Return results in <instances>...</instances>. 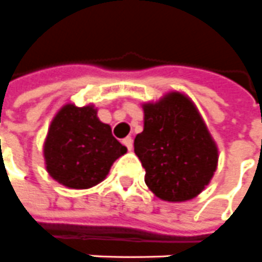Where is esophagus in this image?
Returning <instances> with one entry per match:
<instances>
[{
  "label": "esophagus",
  "mask_w": 262,
  "mask_h": 262,
  "mask_svg": "<svg viewBox=\"0 0 262 262\" xmlns=\"http://www.w3.org/2000/svg\"><path fill=\"white\" fill-rule=\"evenodd\" d=\"M122 144L127 146L128 151H131V149H133V138H131V137H127V138H124V140H122Z\"/></svg>",
  "instance_id": "obj_1"
}]
</instances>
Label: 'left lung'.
I'll use <instances>...</instances> for the list:
<instances>
[{
    "mask_svg": "<svg viewBox=\"0 0 262 262\" xmlns=\"http://www.w3.org/2000/svg\"><path fill=\"white\" fill-rule=\"evenodd\" d=\"M144 108V131L134 151L145 183L165 202H186L203 192L217 169L219 149L198 107L181 92H169Z\"/></svg>",
    "mask_w": 262,
    "mask_h": 262,
    "instance_id": "8db88e82",
    "label": "left lung"
}]
</instances>
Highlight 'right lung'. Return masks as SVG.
Listing matches in <instances>:
<instances>
[{
	"label": "right lung",
	"mask_w": 262,
	"mask_h": 262,
	"mask_svg": "<svg viewBox=\"0 0 262 262\" xmlns=\"http://www.w3.org/2000/svg\"><path fill=\"white\" fill-rule=\"evenodd\" d=\"M127 148L98 120L93 104L68 103L48 128L43 158L48 173L69 189H89L103 182Z\"/></svg>",
	"instance_id": "right-lung-1"
}]
</instances>
